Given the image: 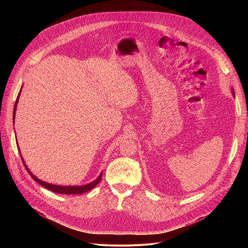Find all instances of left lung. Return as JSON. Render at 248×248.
I'll list each match as a JSON object with an SVG mask.
<instances>
[{"label": "left lung", "mask_w": 248, "mask_h": 248, "mask_svg": "<svg viewBox=\"0 0 248 248\" xmlns=\"http://www.w3.org/2000/svg\"><path fill=\"white\" fill-rule=\"evenodd\" d=\"M232 94H234V92H232Z\"/></svg>", "instance_id": "left-lung-1"}]
</instances>
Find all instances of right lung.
I'll list each match as a JSON object with an SVG mask.
<instances>
[{
    "label": "right lung",
    "mask_w": 248,
    "mask_h": 248,
    "mask_svg": "<svg viewBox=\"0 0 248 248\" xmlns=\"http://www.w3.org/2000/svg\"><path fill=\"white\" fill-rule=\"evenodd\" d=\"M20 92V91H19ZM19 96V94H18ZM18 96L16 98V104H15V108H14V123H15V116H16V105H17V102H18ZM22 160V158H21ZM23 162V165L26 169V170L29 172V174L31 175V178L35 181L37 182L40 186H44L45 188L53 191V192H57V193H62V194H82L86 191H89L90 189H92L93 187H95L101 181L102 179V173L98 176V179H96L94 182H92L91 184H88L86 186H55V185H51V184H48V183H45V182H42L41 180H38L36 176L33 175L32 172L28 170V168L26 167V165L24 164V161L22 160Z\"/></svg>",
    "instance_id": "right-lung-1"
}]
</instances>
